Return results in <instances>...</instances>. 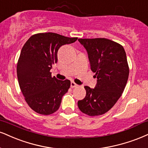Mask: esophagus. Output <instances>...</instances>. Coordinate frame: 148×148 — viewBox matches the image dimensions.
Masks as SVG:
<instances>
[{"label": "esophagus", "mask_w": 148, "mask_h": 148, "mask_svg": "<svg viewBox=\"0 0 148 148\" xmlns=\"http://www.w3.org/2000/svg\"><path fill=\"white\" fill-rule=\"evenodd\" d=\"M79 85H78L76 83H74V81H72L71 82V88H76V87H78Z\"/></svg>", "instance_id": "34e87169"}]
</instances>
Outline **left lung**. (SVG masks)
Masks as SVG:
<instances>
[{
	"label": "left lung",
	"instance_id": "left-lung-1",
	"mask_svg": "<svg viewBox=\"0 0 148 148\" xmlns=\"http://www.w3.org/2000/svg\"><path fill=\"white\" fill-rule=\"evenodd\" d=\"M78 40L88 51L90 68L97 79L94 89L84 87L86 96L78 101V106L87 115H102L114 106L127 82L130 70L125 49L120 44L104 38Z\"/></svg>",
	"mask_w": 148,
	"mask_h": 148
}]
</instances>
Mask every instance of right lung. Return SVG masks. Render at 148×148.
Listing matches in <instances>:
<instances>
[{
  "instance_id": "add662e5",
  "label": "right lung",
  "mask_w": 148,
  "mask_h": 148,
  "mask_svg": "<svg viewBox=\"0 0 148 148\" xmlns=\"http://www.w3.org/2000/svg\"><path fill=\"white\" fill-rule=\"evenodd\" d=\"M77 38L52 32L38 33L23 45L17 63L18 81L25 100L36 112L49 115L59 108L71 83L51 77L50 69L57 63L58 49Z\"/></svg>"
}]
</instances>
